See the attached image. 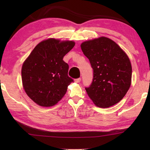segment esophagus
<instances>
[{
  "label": "esophagus",
  "mask_w": 150,
  "mask_h": 150,
  "mask_svg": "<svg viewBox=\"0 0 150 150\" xmlns=\"http://www.w3.org/2000/svg\"><path fill=\"white\" fill-rule=\"evenodd\" d=\"M75 82L76 83H79L80 81H81V78H78V79H76L74 80Z\"/></svg>",
  "instance_id": "obj_1"
}]
</instances>
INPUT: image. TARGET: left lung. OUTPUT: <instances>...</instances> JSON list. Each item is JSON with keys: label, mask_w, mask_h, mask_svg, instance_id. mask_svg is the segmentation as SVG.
<instances>
[{"label": "left lung", "mask_w": 150, "mask_h": 150, "mask_svg": "<svg viewBox=\"0 0 150 150\" xmlns=\"http://www.w3.org/2000/svg\"><path fill=\"white\" fill-rule=\"evenodd\" d=\"M93 69V81L85 88L89 98L100 108L120 102L132 83V65L126 52L106 37L89 40L81 44Z\"/></svg>", "instance_id": "left-lung-1"}]
</instances>
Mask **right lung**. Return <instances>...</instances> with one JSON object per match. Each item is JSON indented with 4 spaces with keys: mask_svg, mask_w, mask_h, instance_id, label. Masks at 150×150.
<instances>
[{
    "mask_svg": "<svg viewBox=\"0 0 150 150\" xmlns=\"http://www.w3.org/2000/svg\"><path fill=\"white\" fill-rule=\"evenodd\" d=\"M75 42L48 38L40 42L22 67V86L27 95L40 106L50 107L64 96L73 80L63 57Z\"/></svg>",
    "mask_w": 150,
    "mask_h": 150,
    "instance_id": "1",
    "label": "right lung"
}]
</instances>
